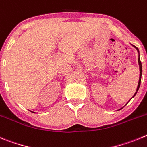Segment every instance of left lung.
<instances>
[{
  "label": "left lung",
  "mask_w": 147,
  "mask_h": 147,
  "mask_svg": "<svg viewBox=\"0 0 147 147\" xmlns=\"http://www.w3.org/2000/svg\"><path fill=\"white\" fill-rule=\"evenodd\" d=\"M134 46V45H133ZM136 48V50L138 51V52L139 53V51H138V49L137 48V47H136V46H134ZM138 64H139V69H140V77H139V80H138V87H137V89H136V92L135 93L134 96L136 94V93H137V92H138V88H139L140 87V84H141V74H142V65H141V60H140V58L138 57Z\"/></svg>",
  "instance_id": "8db88e82"
}]
</instances>
